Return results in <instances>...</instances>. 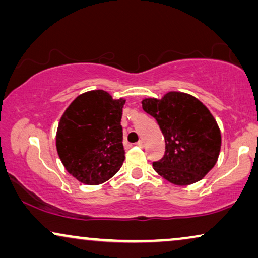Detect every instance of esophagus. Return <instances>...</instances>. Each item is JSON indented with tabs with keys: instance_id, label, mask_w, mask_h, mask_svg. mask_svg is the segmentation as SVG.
<instances>
[{
	"instance_id": "obj_1",
	"label": "esophagus",
	"mask_w": 258,
	"mask_h": 258,
	"mask_svg": "<svg viewBox=\"0 0 258 258\" xmlns=\"http://www.w3.org/2000/svg\"><path fill=\"white\" fill-rule=\"evenodd\" d=\"M136 146H137V147H140V148H143V147H144V141H142V140H140V141H139V142H137V143H136Z\"/></svg>"
}]
</instances>
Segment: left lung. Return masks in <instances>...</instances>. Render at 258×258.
I'll return each instance as SVG.
<instances>
[{"label": "left lung", "instance_id": "obj_1", "mask_svg": "<svg viewBox=\"0 0 258 258\" xmlns=\"http://www.w3.org/2000/svg\"><path fill=\"white\" fill-rule=\"evenodd\" d=\"M143 110L156 119L165 153L153 163L155 171L176 185L199 182L216 164L221 132L206 105L191 95L170 91L161 100L144 98Z\"/></svg>", "mask_w": 258, "mask_h": 258}]
</instances>
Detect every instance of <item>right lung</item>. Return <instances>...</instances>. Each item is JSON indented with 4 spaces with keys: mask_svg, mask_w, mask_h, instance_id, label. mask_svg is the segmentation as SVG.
Wrapping results in <instances>:
<instances>
[{
    "mask_svg": "<svg viewBox=\"0 0 258 258\" xmlns=\"http://www.w3.org/2000/svg\"><path fill=\"white\" fill-rule=\"evenodd\" d=\"M124 103L104 90L87 91L70 103L59 119L58 156L69 174L84 184L104 183L122 167Z\"/></svg>",
    "mask_w": 258,
    "mask_h": 258,
    "instance_id": "add662e5",
    "label": "right lung"
}]
</instances>
